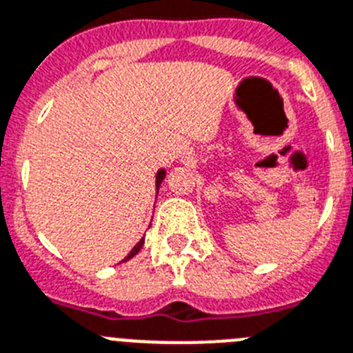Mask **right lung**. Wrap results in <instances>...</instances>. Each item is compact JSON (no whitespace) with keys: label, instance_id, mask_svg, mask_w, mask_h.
<instances>
[{"label":"right lung","instance_id":"1","mask_svg":"<svg viewBox=\"0 0 353 353\" xmlns=\"http://www.w3.org/2000/svg\"><path fill=\"white\" fill-rule=\"evenodd\" d=\"M164 179H165V170H164V168H161V170L157 171V174H155V191H157V194H159V188H161V183H162V180H164ZM143 245H144V237H141L139 243H137V245H135L134 248L130 250V254H128L125 259H123V263H126V261H130L132 257H135V255L139 254V250L143 248Z\"/></svg>","mask_w":353,"mask_h":353}]
</instances>
